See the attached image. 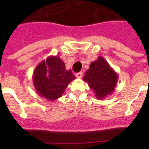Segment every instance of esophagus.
Segmentation results:
<instances>
[{
	"instance_id": "esophagus-1",
	"label": "esophagus",
	"mask_w": 149,
	"mask_h": 149,
	"mask_svg": "<svg viewBox=\"0 0 149 149\" xmlns=\"http://www.w3.org/2000/svg\"><path fill=\"white\" fill-rule=\"evenodd\" d=\"M75 76L77 78H81L83 76V72H78V73L76 74Z\"/></svg>"
}]
</instances>
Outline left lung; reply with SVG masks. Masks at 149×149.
I'll use <instances>...</instances> for the list:
<instances>
[{"instance_id": "left-lung-1", "label": "left lung", "mask_w": 149, "mask_h": 149, "mask_svg": "<svg viewBox=\"0 0 149 149\" xmlns=\"http://www.w3.org/2000/svg\"><path fill=\"white\" fill-rule=\"evenodd\" d=\"M118 79V74L101 56L91 63L83 77L98 100L104 99L113 93Z\"/></svg>"}]
</instances>
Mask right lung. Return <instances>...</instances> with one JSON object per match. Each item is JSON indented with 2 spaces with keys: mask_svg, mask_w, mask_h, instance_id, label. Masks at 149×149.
Wrapping results in <instances>:
<instances>
[{
  "mask_svg": "<svg viewBox=\"0 0 149 149\" xmlns=\"http://www.w3.org/2000/svg\"><path fill=\"white\" fill-rule=\"evenodd\" d=\"M32 79L38 95L51 101L63 95L75 77L72 71L66 70L60 56H49L36 67Z\"/></svg>",
  "mask_w": 149,
  "mask_h": 149,
  "instance_id": "right-lung-1",
  "label": "right lung"
}]
</instances>
